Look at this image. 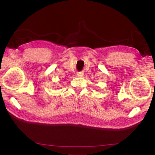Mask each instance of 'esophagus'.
<instances>
[{
  "instance_id": "1",
  "label": "esophagus",
  "mask_w": 155,
  "mask_h": 155,
  "mask_svg": "<svg viewBox=\"0 0 155 155\" xmlns=\"http://www.w3.org/2000/svg\"><path fill=\"white\" fill-rule=\"evenodd\" d=\"M83 75H84V74L83 73V72H78L77 74V77H79V78L83 77Z\"/></svg>"
}]
</instances>
